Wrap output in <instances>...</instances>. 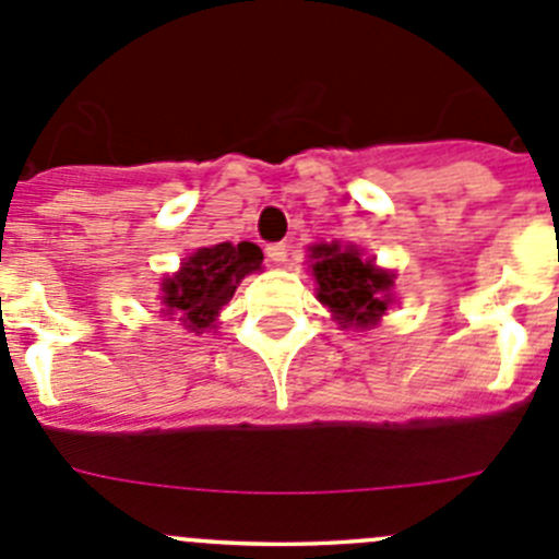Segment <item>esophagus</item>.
Wrapping results in <instances>:
<instances>
[{
	"label": "esophagus",
	"mask_w": 559,
	"mask_h": 559,
	"mask_svg": "<svg viewBox=\"0 0 559 559\" xmlns=\"http://www.w3.org/2000/svg\"><path fill=\"white\" fill-rule=\"evenodd\" d=\"M288 243H271L269 249H265V254H269V260L274 265H283L285 260H288Z\"/></svg>",
	"instance_id": "obj_1"
}]
</instances>
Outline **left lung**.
Listing matches in <instances>:
<instances>
[{
	"instance_id": "8db88e82",
	"label": "left lung",
	"mask_w": 559,
	"mask_h": 559,
	"mask_svg": "<svg viewBox=\"0 0 559 559\" xmlns=\"http://www.w3.org/2000/svg\"><path fill=\"white\" fill-rule=\"evenodd\" d=\"M310 271L316 276V296L328 305L341 328L369 330L392 305L394 274L374 265L355 246H310Z\"/></svg>"
}]
</instances>
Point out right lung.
Listing matches in <instances>:
<instances>
[{
	"mask_svg": "<svg viewBox=\"0 0 559 559\" xmlns=\"http://www.w3.org/2000/svg\"><path fill=\"white\" fill-rule=\"evenodd\" d=\"M263 269V251L249 243H218L199 249L181 263L176 274L162 280L165 313L179 319L190 333L215 330L218 313L235 296L240 280Z\"/></svg>",
	"mask_w": 559,
	"mask_h": 559,
	"instance_id": "right-lung-1",
	"label": "right lung"
}]
</instances>
